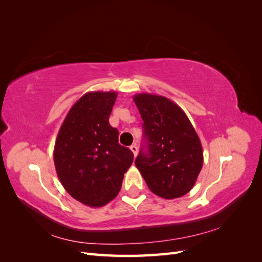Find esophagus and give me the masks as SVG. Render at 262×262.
Returning <instances> with one entry per match:
<instances>
[{
	"label": "esophagus",
	"mask_w": 262,
	"mask_h": 262,
	"mask_svg": "<svg viewBox=\"0 0 262 262\" xmlns=\"http://www.w3.org/2000/svg\"><path fill=\"white\" fill-rule=\"evenodd\" d=\"M130 149L132 150V153H133V155H134V156H137V155H138V147H137V145H136V144L131 145V146H130Z\"/></svg>",
	"instance_id": "obj_1"
}]
</instances>
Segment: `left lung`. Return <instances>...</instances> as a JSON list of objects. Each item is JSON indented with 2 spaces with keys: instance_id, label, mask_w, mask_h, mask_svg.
Returning a JSON list of instances; mask_svg holds the SVG:
<instances>
[{
  "instance_id": "obj_1",
  "label": "left lung",
  "mask_w": 262,
  "mask_h": 262,
  "mask_svg": "<svg viewBox=\"0 0 262 262\" xmlns=\"http://www.w3.org/2000/svg\"><path fill=\"white\" fill-rule=\"evenodd\" d=\"M143 120L148 153L141 150L136 166L154 194L176 199L188 193L202 169L203 150L199 136L186 113L161 95L133 96Z\"/></svg>"
}]
</instances>
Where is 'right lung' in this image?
Wrapping results in <instances>:
<instances>
[{
    "label": "right lung",
    "mask_w": 262,
    "mask_h": 262,
    "mask_svg": "<svg viewBox=\"0 0 262 262\" xmlns=\"http://www.w3.org/2000/svg\"><path fill=\"white\" fill-rule=\"evenodd\" d=\"M118 93L89 92L69 110L55 139L53 161L68 193L91 208H100L118 195L133 153L119 144V132L109 124Z\"/></svg>",
    "instance_id": "add662e5"
}]
</instances>
